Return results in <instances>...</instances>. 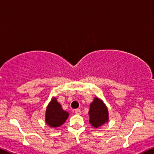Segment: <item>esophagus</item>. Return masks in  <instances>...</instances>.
<instances>
[{
    "instance_id": "1",
    "label": "esophagus",
    "mask_w": 154,
    "mask_h": 154,
    "mask_svg": "<svg viewBox=\"0 0 154 154\" xmlns=\"http://www.w3.org/2000/svg\"><path fill=\"white\" fill-rule=\"evenodd\" d=\"M75 113L76 114H77V115H80V114H82V112H81L80 109H75Z\"/></svg>"
}]
</instances>
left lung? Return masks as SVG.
<instances>
[{
	"mask_svg": "<svg viewBox=\"0 0 154 154\" xmlns=\"http://www.w3.org/2000/svg\"><path fill=\"white\" fill-rule=\"evenodd\" d=\"M89 122L95 128H98L108 122V110L102 100L95 97L90 104L89 111Z\"/></svg>",
	"mask_w": 154,
	"mask_h": 154,
	"instance_id": "1",
	"label": "left lung"
}]
</instances>
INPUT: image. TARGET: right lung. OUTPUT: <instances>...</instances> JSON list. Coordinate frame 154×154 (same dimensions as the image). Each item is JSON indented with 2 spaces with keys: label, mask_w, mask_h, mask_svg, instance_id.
<instances>
[{
  "label": "right lung",
  "mask_w": 154,
  "mask_h": 154,
  "mask_svg": "<svg viewBox=\"0 0 154 154\" xmlns=\"http://www.w3.org/2000/svg\"><path fill=\"white\" fill-rule=\"evenodd\" d=\"M69 114L64 111L55 98L51 101L46 110L45 122L51 127H59L67 119Z\"/></svg>",
  "instance_id": "1"
}]
</instances>
